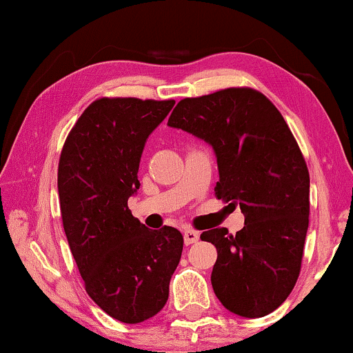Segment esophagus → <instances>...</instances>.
Wrapping results in <instances>:
<instances>
[{
	"label": "esophagus",
	"instance_id": "esophagus-1",
	"mask_svg": "<svg viewBox=\"0 0 353 353\" xmlns=\"http://www.w3.org/2000/svg\"><path fill=\"white\" fill-rule=\"evenodd\" d=\"M183 238H185V244L190 245V244H194L197 239H199V233L194 230H185V233H183Z\"/></svg>",
	"mask_w": 353,
	"mask_h": 353
}]
</instances>
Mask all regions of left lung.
Listing matches in <instances>:
<instances>
[{
    "label": "left lung",
    "mask_w": 353,
    "mask_h": 353,
    "mask_svg": "<svg viewBox=\"0 0 353 353\" xmlns=\"http://www.w3.org/2000/svg\"><path fill=\"white\" fill-rule=\"evenodd\" d=\"M167 125L212 146L215 194L245 215L234 236L226 228L201 234L219 252L210 276L215 296L234 315H268L297 281L310 214V176L291 130L250 88L181 99Z\"/></svg>",
    "instance_id": "obj_1"
}]
</instances>
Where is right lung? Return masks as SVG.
I'll list each match as a JSON object with an SVG mask.
<instances>
[{
	"label": "right lung",
	"mask_w": 353,
	"mask_h": 353,
	"mask_svg": "<svg viewBox=\"0 0 353 353\" xmlns=\"http://www.w3.org/2000/svg\"><path fill=\"white\" fill-rule=\"evenodd\" d=\"M175 101L101 98L65 139L57 170L62 225L96 305L134 325L157 315L181 259L176 228L149 230L128 209L149 134Z\"/></svg>",
	"instance_id": "obj_1"
}]
</instances>
